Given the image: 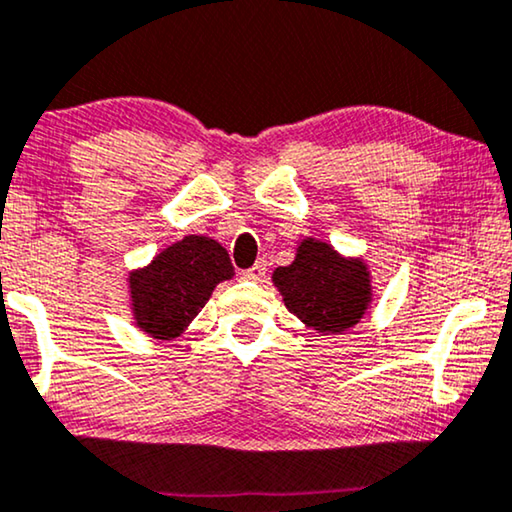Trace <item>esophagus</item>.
<instances>
[{
    "instance_id": "1",
    "label": "esophagus",
    "mask_w": 512,
    "mask_h": 512,
    "mask_svg": "<svg viewBox=\"0 0 512 512\" xmlns=\"http://www.w3.org/2000/svg\"><path fill=\"white\" fill-rule=\"evenodd\" d=\"M241 278L243 280H255V282L264 280L266 278V262H264V259H259L257 264H253V266H250V269L243 271Z\"/></svg>"
}]
</instances>
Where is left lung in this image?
Masks as SVG:
<instances>
[{"label":"left lung","instance_id":"8db88e82","mask_svg":"<svg viewBox=\"0 0 512 512\" xmlns=\"http://www.w3.org/2000/svg\"><path fill=\"white\" fill-rule=\"evenodd\" d=\"M273 282L287 310L319 333L352 329L370 303V273L358 259L340 257L329 243L303 241Z\"/></svg>","mask_w":512,"mask_h":512}]
</instances>
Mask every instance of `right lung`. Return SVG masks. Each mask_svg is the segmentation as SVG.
<instances>
[{
	"label": "right lung",
	"instance_id": "1",
	"mask_svg": "<svg viewBox=\"0 0 512 512\" xmlns=\"http://www.w3.org/2000/svg\"><path fill=\"white\" fill-rule=\"evenodd\" d=\"M232 276L234 266L220 243L207 236H183L131 276L137 324L154 338H174L204 308L213 287Z\"/></svg>",
	"mask_w": 512,
	"mask_h": 512
}]
</instances>
